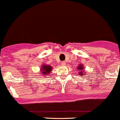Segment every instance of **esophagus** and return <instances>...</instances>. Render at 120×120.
Here are the masks:
<instances>
[{
    "mask_svg": "<svg viewBox=\"0 0 120 120\" xmlns=\"http://www.w3.org/2000/svg\"><path fill=\"white\" fill-rule=\"evenodd\" d=\"M66 62L65 61H62V62H61V64H62V66H65L66 65Z\"/></svg>",
    "mask_w": 120,
    "mask_h": 120,
    "instance_id": "34e87169",
    "label": "esophagus"
}]
</instances>
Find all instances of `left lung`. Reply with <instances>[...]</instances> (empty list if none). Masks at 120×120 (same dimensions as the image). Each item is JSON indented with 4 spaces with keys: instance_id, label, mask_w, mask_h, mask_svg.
Listing matches in <instances>:
<instances>
[{
    "instance_id": "8db88e82",
    "label": "left lung",
    "mask_w": 120,
    "mask_h": 120,
    "mask_svg": "<svg viewBox=\"0 0 120 120\" xmlns=\"http://www.w3.org/2000/svg\"><path fill=\"white\" fill-rule=\"evenodd\" d=\"M78 69H79V71H83V66H82V65H80V66H79V67H78ZM80 73H81V74H80V76L82 75V74H83V75H84V74H83V72H82V71H80Z\"/></svg>"
}]
</instances>
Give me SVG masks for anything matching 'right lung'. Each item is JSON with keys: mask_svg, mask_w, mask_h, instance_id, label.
<instances>
[{"mask_svg": "<svg viewBox=\"0 0 120 120\" xmlns=\"http://www.w3.org/2000/svg\"><path fill=\"white\" fill-rule=\"evenodd\" d=\"M43 68L41 69V71H42V74H44L45 75L48 74L51 71L52 67L50 66H43Z\"/></svg>", "mask_w": 120, "mask_h": 120, "instance_id": "obj_1", "label": "right lung"}]
</instances>
